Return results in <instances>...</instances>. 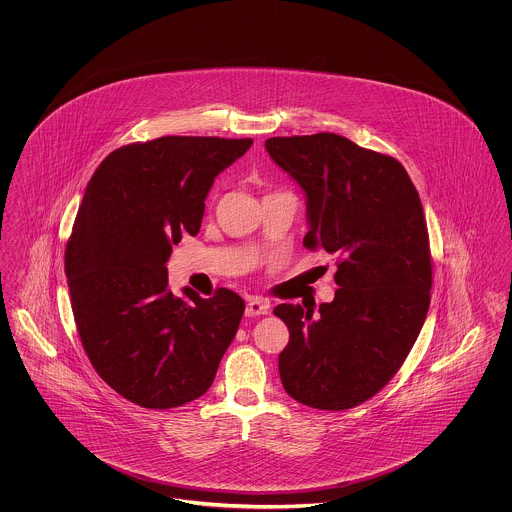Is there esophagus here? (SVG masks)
I'll use <instances>...</instances> for the list:
<instances>
[{
  "label": "esophagus",
  "instance_id": "obj_1",
  "mask_svg": "<svg viewBox=\"0 0 512 512\" xmlns=\"http://www.w3.org/2000/svg\"><path fill=\"white\" fill-rule=\"evenodd\" d=\"M270 311V303L263 297H249L247 307H245V315L247 317H259V315H267Z\"/></svg>",
  "mask_w": 512,
  "mask_h": 512
}]
</instances>
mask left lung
Returning <instances> with one entry per match:
<instances>
[{
	"instance_id": "8db88e82",
	"label": "left lung",
	"mask_w": 512,
	"mask_h": 512,
	"mask_svg": "<svg viewBox=\"0 0 512 512\" xmlns=\"http://www.w3.org/2000/svg\"><path fill=\"white\" fill-rule=\"evenodd\" d=\"M272 161L307 195V249L338 257L336 297L317 317L282 303L284 390L324 411L361 405L401 368L430 307L432 255L422 203L390 155L318 132L268 138Z\"/></svg>"
}]
</instances>
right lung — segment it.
I'll return each mask as SVG.
<instances>
[{"mask_svg": "<svg viewBox=\"0 0 512 512\" xmlns=\"http://www.w3.org/2000/svg\"><path fill=\"white\" fill-rule=\"evenodd\" d=\"M253 140L163 136L109 153L90 178L65 249L82 347L124 399L172 409L211 388L245 311L238 293L169 290L167 261L199 232L219 172Z\"/></svg>", "mask_w": 512, "mask_h": 512, "instance_id": "obj_1", "label": "right lung"}]
</instances>
